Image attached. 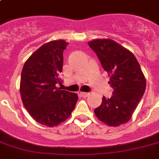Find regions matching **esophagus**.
Wrapping results in <instances>:
<instances>
[{"label": "esophagus", "mask_w": 159, "mask_h": 159, "mask_svg": "<svg viewBox=\"0 0 159 159\" xmlns=\"http://www.w3.org/2000/svg\"><path fill=\"white\" fill-rule=\"evenodd\" d=\"M89 95V92H81V93H80V96H82V97H87Z\"/></svg>", "instance_id": "esophagus-1"}]
</instances>
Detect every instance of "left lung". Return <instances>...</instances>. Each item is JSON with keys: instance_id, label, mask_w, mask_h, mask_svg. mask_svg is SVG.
I'll use <instances>...</instances> for the list:
<instances>
[{"instance_id": "obj_1", "label": "left lung", "mask_w": 159, "mask_h": 159, "mask_svg": "<svg viewBox=\"0 0 159 159\" xmlns=\"http://www.w3.org/2000/svg\"><path fill=\"white\" fill-rule=\"evenodd\" d=\"M88 45L110 76L109 84L114 90L111 98L103 97L95 114L110 126L125 124L145 92V77L139 63L130 51L112 39H94L88 42Z\"/></svg>"}]
</instances>
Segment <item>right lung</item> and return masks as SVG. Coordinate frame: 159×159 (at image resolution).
<instances>
[{
    "label": "right lung",
    "instance_id": "obj_1",
    "mask_svg": "<svg viewBox=\"0 0 159 159\" xmlns=\"http://www.w3.org/2000/svg\"><path fill=\"white\" fill-rule=\"evenodd\" d=\"M68 43L53 40L44 43L29 57L20 77L21 99L32 118L41 125L53 127L67 120L78 97L61 90L63 50Z\"/></svg>",
    "mask_w": 159,
    "mask_h": 159
}]
</instances>
